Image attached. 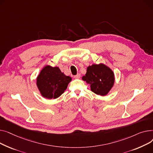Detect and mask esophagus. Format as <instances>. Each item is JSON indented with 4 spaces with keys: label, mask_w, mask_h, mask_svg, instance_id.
Masks as SVG:
<instances>
[{
    "label": "esophagus",
    "mask_w": 153,
    "mask_h": 153,
    "mask_svg": "<svg viewBox=\"0 0 153 153\" xmlns=\"http://www.w3.org/2000/svg\"><path fill=\"white\" fill-rule=\"evenodd\" d=\"M80 76H81L80 74H78L77 75H76L74 76V78H79Z\"/></svg>",
    "instance_id": "34e87169"
}]
</instances>
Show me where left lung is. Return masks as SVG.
Here are the masks:
<instances>
[{"label":"left lung","mask_w":153,"mask_h":153,"mask_svg":"<svg viewBox=\"0 0 153 153\" xmlns=\"http://www.w3.org/2000/svg\"><path fill=\"white\" fill-rule=\"evenodd\" d=\"M82 79L90 85L93 92L105 96L114 85V74L111 69L102 64H93L87 68L86 74Z\"/></svg>","instance_id":"8db88e82"}]
</instances>
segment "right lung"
<instances>
[{
    "label": "right lung",
    "instance_id": "add662e5",
    "mask_svg": "<svg viewBox=\"0 0 153 153\" xmlns=\"http://www.w3.org/2000/svg\"><path fill=\"white\" fill-rule=\"evenodd\" d=\"M71 78L61 72L59 67H45L37 78V86L42 96L48 99L59 97L67 89Z\"/></svg>",
    "mask_w": 153,
    "mask_h": 153
}]
</instances>
